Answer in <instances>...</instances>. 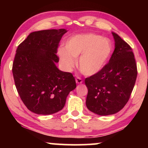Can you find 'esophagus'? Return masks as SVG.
Returning a JSON list of instances; mask_svg holds the SVG:
<instances>
[{"mask_svg":"<svg viewBox=\"0 0 148 148\" xmlns=\"http://www.w3.org/2000/svg\"><path fill=\"white\" fill-rule=\"evenodd\" d=\"M76 84H82L83 80H82V79H81V78L78 76V77L76 78Z\"/></svg>","mask_w":148,"mask_h":148,"instance_id":"esophagus-1","label":"esophagus"}]
</instances>
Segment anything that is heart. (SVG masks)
I'll return each mask as SVG.
<instances>
[{"label":"heart","instance_id":"obj_1","mask_svg":"<svg viewBox=\"0 0 148 148\" xmlns=\"http://www.w3.org/2000/svg\"><path fill=\"white\" fill-rule=\"evenodd\" d=\"M112 51L108 39L96 34L74 35L65 43V49L60 48L58 55L63 67L71 70L76 64V58L79 57V67L86 75H93L99 72L106 63Z\"/></svg>","mask_w":148,"mask_h":148}]
</instances>
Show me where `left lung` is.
<instances>
[{"instance_id": "8db88e82", "label": "left lung", "mask_w": 148, "mask_h": 148, "mask_svg": "<svg viewBox=\"0 0 148 148\" xmlns=\"http://www.w3.org/2000/svg\"><path fill=\"white\" fill-rule=\"evenodd\" d=\"M115 48L109 62L99 72L86 78V106L100 115L116 113L130 99L136 80L137 65L132 49L113 33Z\"/></svg>"}]
</instances>
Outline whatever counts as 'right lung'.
I'll list each match as a JSON object with an SVG mask.
<instances>
[{
	"label": "right lung",
	"mask_w": 148,
	"mask_h": 148,
	"mask_svg": "<svg viewBox=\"0 0 148 148\" xmlns=\"http://www.w3.org/2000/svg\"><path fill=\"white\" fill-rule=\"evenodd\" d=\"M65 29L30 33L18 46L12 64L15 86L25 106L39 115L62 109L69 92L76 87L70 72L59 70L58 48Z\"/></svg>",
	"instance_id": "1"
}]
</instances>
